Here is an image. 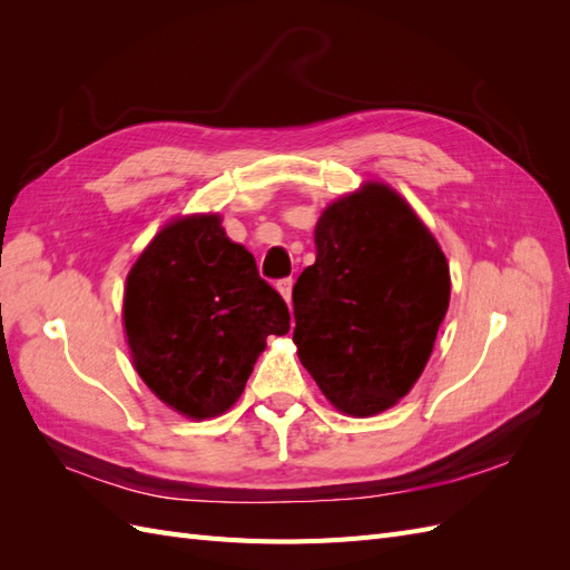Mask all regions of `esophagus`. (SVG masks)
I'll list each match as a JSON object with an SVG mask.
<instances>
[{
  "mask_svg": "<svg viewBox=\"0 0 570 570\" xmlns=\"http://www.w3.org/2000/svg\"><path fill=\"white\" fill-rule=\"evenodd\" d=\"M292 285H295V281H292V278H283V281H278V285H275L287 304L292 302Z\"/></svg>",
  "mask_w": 570,
  "mask_h": 570,
  "instance_id": "1",
  "label": "esophagus"
}]
</instances>
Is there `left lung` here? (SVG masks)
<instances>
[{
  "mask_svg": "<svg viewBox=\"0 0 570 570\" xmlns=\"http://www.w3.org/2000/svg\"><path fill=\"white\" fill-rule=\"evenodd\" d=\"M316 264L302 271L295 340L335 409L375 416L419 381L450 306V266L416 212L366 183L321 214Z\"/></svg>",
  "mask_w": 570,
  "mask_h": 570,
  "instance_id": "1",
  "label": "left lung"
}]
</instances>
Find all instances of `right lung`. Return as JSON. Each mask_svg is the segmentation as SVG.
Segmentation results:
<instances>
[{
  "label": "right lung",
  "instance_id": "obj_1",
  "mask_svg": "<svg viewBox=\"0 0 570 570\" xmlns=\"http://www.w3.org/2000/svg\"><path fill=\"white\" fill-rule=\"evenodd\" d=\"M124 325L147 387L202 421L239 400L266 337L289 331V312L220 216L193 214L164 226L130 268Z\"/></svg>",
  "mask_w": 570,
  "mask_h": 570
}]
</instances>
